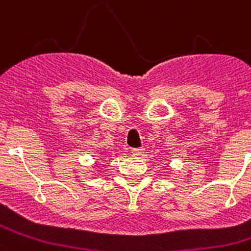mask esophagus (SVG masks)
Segmentation results:
<instances>
[{"label":"esophagus","instance_id":"obj_1","mask_svg":"<svg viewBox=\"0 0 251 251\" xmlns=\"http://www.w3.org/2000/svg\"><path fill=\"white\" fill-rule=\"evenodd\" d=\"M143 148H133L132 150V154L133 156H141L142 153H143Z\"/></svg>","mask_w":251,"mask_h":251}]
</instances>
